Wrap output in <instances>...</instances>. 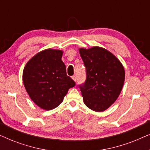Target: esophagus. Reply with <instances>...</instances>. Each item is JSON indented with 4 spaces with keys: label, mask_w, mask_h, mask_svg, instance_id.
Here are the masks:
<instances>
[{
    "label": "esophagus",
    "mask_w": 150,
    "mask_h": 150,
    "mask_svg": "<svg viewBox=\"0 0 150 150\" xmlns=\"http://www.w3.org/2000/svg\"><path fill=\"white\" fill-rule=\"evenodd\" d=\"M71 79H73L74 81H75V82L76 81V77L75 76H71Z\"/></svg>",
    "instance_id": "1"
}]
</instances>
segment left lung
Returning <instances> with one entry per match:
<instances>
[{
  "label": "left lung",
  "mask_w": 150,
  "mask_h": 150,
  "mask_svg": "<svg viewBox=\"0 0 150 150\" xmlns=\"http://www.w3.org/2000/svg\"><path fill=\"white\" fill-rule=\"evenodd\" d=\"M87 79L80 89L83 102L90 109L102 112L116 101L125 80L124 67L110 51L99 46L79 48Z\"/></svg>",
  "instance_id": "left-lung-1"
}]
</instances>
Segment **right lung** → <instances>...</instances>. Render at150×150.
I'll return each mask as SVG.
<instances>
[{
    "instance_id": "1",
    "label": "right lung",
    "mask_w": 150,
    "mask_h": 150,
    "mask_svg": "<svg viewBox=\"0 0 150 150\" xmlns=\"http://www.w3.org/2000/svg\"><path fill=\"white\" fill-rule=\"evenodd\" d=\"M62 55L63 50L46 49L33 57L24 68L22 80L26 91L42 109L57 108L69 89L76 85L67 76Z\"/></svg>"
}]
</instances>
